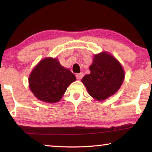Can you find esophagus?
<instances>
[{
  "mask_svg": "<svg viewBox=\"0 0 152 152\" xmlns=\"http://www.w3.org/2000/svg\"><path fill=\"white\" fill-rule=\"evenodd\" d=\"M83 76H84L83 73H82V72H80V73L77 74L76 75V78L78 79V80H80V79H82V77H83Z\"/></svg>",
  "mask_w": 152,
  "mask_h": 152,
  "instance_id": "1",
  "label": "esophagus"
}]
</instances>
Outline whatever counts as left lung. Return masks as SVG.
I'll use <instances>...</instances> for the list:
<instances>
[{
    "instance_id": "left-lung-1",
    "label": "left lung",
    "mask_w": 152,
    "mask_h": 152,
    "mask_svg": "<svg viewBox=\"0 0 152 152\" xmlns=\"http://www.w3.org/2000/svg\"><path fill=\"white\" fill-rule=\"evenodd\" d=\"M89 69L91 73L84 76L82 82L89 94L97 101H103L114 94L125 78L122 66L107 52L95 55Z\"/></svg>"
}]
</instances>
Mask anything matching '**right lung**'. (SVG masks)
<instances>
[{
	"label": "right lung",
	"mask_w": 152,
	"mask_h": 152,
	"mask_svg": "<svg viewBox=\"0 0 152 152\" xmlns=\"http://www.w3.org/2000/svg\"><path fill=\"white\" fill-rule=\"evenodd\" d=\"M76 80L75 75L61 66L57 58H47L41 60L30 74L29 88L40 101L53 103L60 101Z\"/></svg>",
	"instance_id": "obj_1"
}]
</instances>
